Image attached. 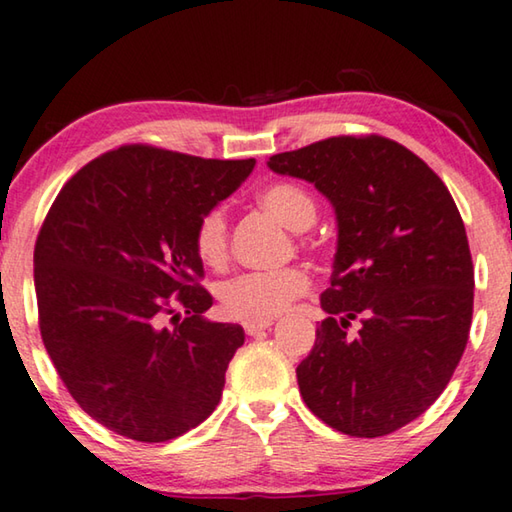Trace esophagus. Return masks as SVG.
I'll use <instances>...</instances> for the list:
<instances>
[{
  "label": "esophagus",
  "mask_w": 512,
  "mask_h": 512,
  "mask_svg": "<svg viewBox=\"0 0 512 512\" xmlns=\"http://www.w3.org/2000/svg\"><path fill=\"white\" fill-rule=\"evenodd\" d=\"M272 324H274L272 320H263V322H245L242 326H245V333L247 335H256V333H261L265 329H270Z\"/></svg>",
  "instance_id": "1"
}]
</instances>
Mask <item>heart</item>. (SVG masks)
Returning a JSON list of instances; mask_svg holds the SVG:
<instances>
[{"instance_id":"obj_1","label":"heart","mask_w":512,"mask_h":512,"mask_svg":"<svg viewBox=\"0 0 512 512\" xmlns=\"http://www.w3.org/2000/svg\"><path fill=\"white\" fill-rule=\"evenodd\" d=\"M258 201L292 231L311 229L317 220V204L311 192L297 183L279 181L261 190ZM192 247L208 267H222L229 258V222L222 206H213L199 217L192 233ZM311 288V276L301 267L274 272H245L224 281L217 290L226 317L240 322H263L281 315L292 301Z\"/></svg>"}]
</instances>
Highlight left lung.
<instances>
[{
    "instance_id": "left-lung-1",
    "label": "left lung",
    "mask_w": 512,
    "mask_h": 512,
    "mask_svg": "<svg viewBox=\"0 0 512 512\" xmlns=\"http://www.w3.org/2000/svg\"><path fill=\"white\" fill-rule=\"evenodd\" d=\"M267 165L315 183L338 215L329 317L297 367L301 397L345 435L395 433L442 395L469 338L474 265L456 201L420 156L376 133Z\"/></svg>"
}]
</instances>
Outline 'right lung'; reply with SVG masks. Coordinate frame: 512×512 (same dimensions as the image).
Returning <instances> with one entry per match:
<instances>
[{
    "label": "right lung",
    "mask_w": 512,
    "mask_h": 512,
    "mask_svg": "<svg viewBox=\"0 0 512 512\" xmlns=\"http://www.w3.org/2000/svg\"><path fill=\"white\" fill-rule=\"evenodd\" d=\"M254 165L122 145L49 208L33 249L40 335L67 392L108 431L167 442L220 404L245 331L201 317L213 297L192 233Z\"/></svg>",
    "instance_id": "add662e5"
}]
</instances>
